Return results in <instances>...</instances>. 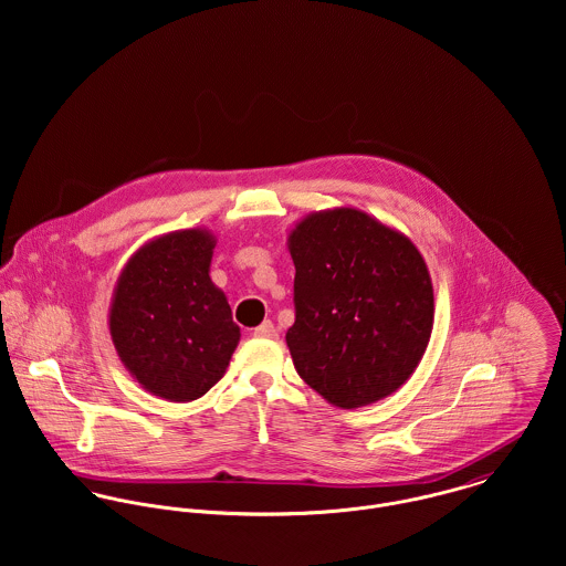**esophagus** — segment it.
Returning a JSON list of instances; mask_svg holds the SVG:
<instances>
[{
  "instance_id": "esophagus-1",
  "label": "esophagus",
  "mask_w": 566,
  "mask_h": 566,
  "mask_svg": "<svg viewBox=\"0 0 566 566\" xmlns=\"http://www.w3.org/2000/svg\"><path fill=\"white\" fill-rule=\"evenodd\" d=\"M254 335H256V337H276V326L270 323V321H265V323L259 324V326L254 328Z\"/></svg>"
}]
</instances>
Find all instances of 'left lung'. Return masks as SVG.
Masks as SVG:
<instances>
[{"instance_id":"1","label":"left lung","mask_w":566,"mask_h":566,"mask_svg":"<svg viewBox=\"0 0 566 566\" xmlns=\"http://www.w3.org/2000/svg\"><path fill=\"white\" fill-rule=\"evenodd\" d=\"M303 381L342 409L377 403L418 368L433 328L427 263L401 231L355 207L305 216L287 235Z\"/></svg>"}]
</instances>
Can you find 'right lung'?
Listing matches in <instances>:
<instances>
[{"instance_id":"right-lung-1","label":"right lung","mask_w":566,"mask_h":566,"mask_svg":"<svg viewBox=\"0 0 566 566\" xmlns=\"http://www.w3.org/2000/svg\"><path fill=\"white\" fill-rule=\"evenodd\" d=\"M216 235L196 227L139 245L108 307L113 346L137 384L171 403L207 395L240 344L227 294L211 281Z\"/></svg>"}]
</instances>
